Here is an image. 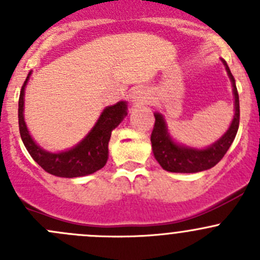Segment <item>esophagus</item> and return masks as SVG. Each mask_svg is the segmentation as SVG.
Here are the masks:
<instances>
[{
  "instance_id": "esophagus-1",
  "label": "esophagus",
  "mask_w": 260,
  "mask_h": 260,
  "mask_svg": "<svg viewBox=\"0 0 260 260\" xmlns=\"http://www.w3.org/2000/svg\"><path fill=\"white\" fill-rule=\"evenodd\" d=\"M148 99H149L148 91H147L145 88L136 89V90L132 93V102H133V104L147 103V102H148Z\"/></svg>"
}]
</instances>
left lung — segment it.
<instances>
[{
  "label": "left lung",
  "mask_w": 260,
  "mask_h": 260,
  "mask_svg": "<svg viewBox=\"0 0 260 260\" xmlns=\"http://www.w3.org/2000/svg\"><path fill=\"white\" fill-rule=\"evenodd\" d=\"M224 64L233 83V91H234L235 98V114L228 132L217 142H215L214 145L205 149H192L181 147L170 138L164 117L158 113L154 114V125L151 135L152 149H153V154L157 162L166 171L179 172V174H192V172L209 170L214 167L224 157L229 147L232 146L233 141L237 136L238 128H239V94H238L235 79L230 73L229 67L225 61Z\"/></svg>",
  "instance_id": "left-lung-1"
}]
</instances>
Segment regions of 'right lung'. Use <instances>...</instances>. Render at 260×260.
<instances>
[{
	"instance_id": "add662e5",
	"label": "right lung",
	"mask_w": 260,
	"mask_h": 260,
	"mask_svg": "<svg viewBox=\"0 0 260 260\" xmlns=\"http://www.w3.org/2000/svg\"><path fill=\"white\" fill-rule=\"evenodd\" d=\"M28 77L21 88L18 98V129L23 145L35 162H38L48 174L69 179L86 176L104 167L108 159V142L112 131L127 114V104L119 102L104 109L91 132L74 148L61 153H50L34 142L23 120V95Z\"/></svg>"
}]
</instances>
